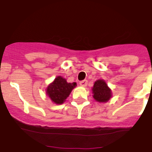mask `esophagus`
<instances>
[{
	"mask_svg": "<svg viewBox=\"0 0 152 152\" xmlns=\"http://www.w3.org/2000/svg\"><path fill=\"white\" fill-rule=\"evenodd\" d=\"M87 84H88V80H82L80 82V85L81 87H86V86H87Z\"/></svg>",
	"mask_w": 152,
	"mask_h": 152,
	"instance_id": "34e87169",
	"label": "esophagus"
}]
</instances>
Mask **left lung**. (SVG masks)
<instances>
[{"instance_id": "obj_1", "label": "left lung", "mask_w": 152, "mask_h": 152, "mask_svg": "<svg viewBox=\"0 0 152 152\" xmlns=\"http://www.w3.org/2000/svg\"><path fill=\"white\" fill-rule=\"evenodd\" d=\"M94 99L99 102H107L112 97V91L104 80H98L92 88Z\"/></svg>"}]
</instances>
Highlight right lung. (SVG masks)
Masks as SVG:
<instances>
[{"mask_svg": "<svg viewBox=\"0 0 152 152\" xmlns=\"http://www.w3.org/2000/svg\"><path fill=\"white\" fill-rule=\"evenodd\" d=\"M76 86V83H68L62 76H57L46 88V93L53 103L60 105L64 103Z\"/></svg>", "mask_w": 152, "mask_h": 152, "instance_id": "add662e5", "label": "right lung"}]
</instances>
